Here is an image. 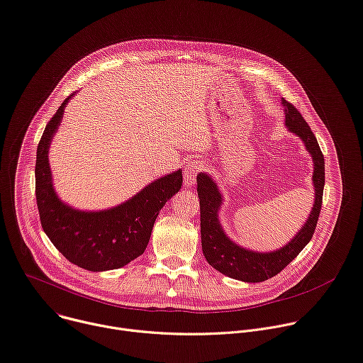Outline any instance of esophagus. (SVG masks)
Segmentation results:
<instances>
[{"instance_id": "obj_1", "label": "esophagus", "mask_w": 363, "mask_h": 363, "mask_svg": "<svg viewBox=\"0 0 363 363\" xmlns=\"http://www.w3.org/2000/svg\"><path fill=\"white\" fill-rule=\"evenodd\" d=\"M199 170H200V166L197 163H194V161H191V163H187V166L184 167V173H183L184 186H187V187L194 186L196 176H197Z\"/></svg>"}]
</instances>
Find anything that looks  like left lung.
Returning a JSON list of instances; mask_svg holds the SVG:
<instances>
[{"mask_svg":"<svg viewBox=\"0 0 363 363\" xmlns=\"http://www.w3.org/2000/svg\"><path fill=\"white\" fill-rule=\"evenodd\" d=\"M283 106L286 111L287 128L304 141V145L311 154L314 163L313 209L301 230L297 232V235L286 247L272 252H255L232 242L225 235L218 219V212L222 205V194L216 183L205 173H200L197 176V196L200 199V236H202L203 255L206 261L219 272L233 279L245 281V283H261V281H265L283 271L310 242L321 211V200H323L325 189L323 152H321L317 138L297 108L286 99H283Z\"/></svg>","mask_w":363,"mask_h":363,"instance_id":"left-lung-1","label":"left lung"}]
</instances>
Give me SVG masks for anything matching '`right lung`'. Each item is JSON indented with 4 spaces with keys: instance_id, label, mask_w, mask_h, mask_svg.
Instances as JSON below:
<instances>
[{
    "instance_id": "right-lung-1",
    "label": "right lung",
    "mask_w": 363,
    "mask_h": 363,
    "mask_svg": "<svg viewBox=\"0 0 363 363\" xmlns=\"http://www.w3.org/2000/svg\"><path fill=\"white\" fill-rule=\"evenodd\" d=\"M70 94L49 121L35 158V200L43 230L56 250L72 264L88 271L127 265L147 248L154 222L183 183L182 170L154 180L133 199L99 212L76 211L56 196L49 167V147L60 125Z\"/></svg>"
}]
</instances>
